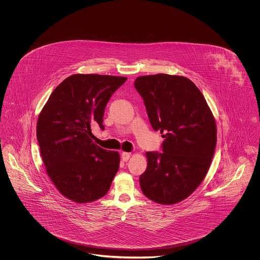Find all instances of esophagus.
I'll return each mask as SVG.
<instances>
[{
    "label": "esophagus",
    "instance_id": "esophagus-1",
    "mask_svg": "<svg viewBox=\"0 0 260 260\" xmlns=\"http://www.w3.org/2000/svg\"><path fill=\"white\" fill-rule=\"evenodd\" d=\"M121 158L124 161H128V159L131 158V154L129 153H126V152H123L122 155H121Z\"/></svg>",
    "mask_w": 260,
    "mask_h": 260
}]
</instances>
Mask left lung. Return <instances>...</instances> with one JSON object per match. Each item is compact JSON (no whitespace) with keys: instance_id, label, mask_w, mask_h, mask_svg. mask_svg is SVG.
<instances>
[{"instance_id":"left-lung-1","label":"left lung","mask_w":260,"mask_h":260,"mask_svg":"<svg viewBox=\"0 0 260 260\" xmlns=\"http://www.w3.org/2000/svg\"><path fill=\"white\" fill-rule=\"evenodd\" d=\"M153 129L164 134L161 152H147V169L139 183L147 198L173 205L191 195L209 171L216 145V125L195 84L181 76L138 77Z\"/></svg>"}]
</instances>
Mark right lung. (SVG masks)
I'll list each match as a JSON object with an SVG mask.
<instances>
[{
  "label": "right lung",
  "instance_id": "1",
  "mask_svg": "<svg viewBox=\"0 0 260 260\" xmlns=\"http://www.w3.org/2000/svg\"><path fill=\"white\" fill-rule=\"evenodd\" d=\"M125 77L75 74L50 94L37 123L42 159L63 196L79 204L105 196L120 167V155L94 144L93 124L103 131L105 107Z\"/></svg>",
  "mask_w": 260,
  "mask_h": 260
}]
</instances>
